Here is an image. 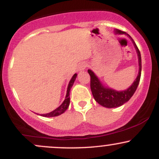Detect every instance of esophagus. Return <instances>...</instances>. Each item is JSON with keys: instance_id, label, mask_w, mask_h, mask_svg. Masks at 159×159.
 I'll return each instance as SVG.
<instances>
[{"instance_id": "esophagus-1", "label": "esophagus", "mask_w": 159, "mask_h": 159, "mask_svg": "<svg viewBox=\"0 0 159 159\" xmlns=\"http://www.w3.org/2000/svg\"><path fill=\"white\" fill-rule=\"evenodd\" d=\"M87 65L86 63H81V64L78 66V70L80 71V72H81V71H84L86 69V67H87Z\"/></svg>"}]
</instances>
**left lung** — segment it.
Wrapping results in <instances>:
<instances>
[{
	"mask_svg": "<svg viewBox=\"0 0 159 159\" xmlns=\"http://www.w3.org/2000/svg\"><path fill=\"white\" fill-rule=\"evenodd\" d=\"M114 31L115 34H126L124 31L118 30V29H116ZM127 35L130 37L129 34H127ZM131 39L132 40L133 44H134L136 52L138 53L139 72H138L136 79L134 80L132 84L127 90L123 91H116L105 87L93 71H91L90 69H88V71H87L90 76V88L93 96L95 100L102 106L108 107V108L121 106L132 98L133 94L137 90V87H138L140 79V75H141V57H140L139 49L137 47L135 43L133 41L132 38H131Z\"/></svg>",
	"mask_w": 159,
	"mask_h": 159,
	"instance_id": "left-lung-1",
	"label": "left lung"
}]
</instances>
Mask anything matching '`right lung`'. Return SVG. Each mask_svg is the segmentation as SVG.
Masks as SVG:
<instances>
[{"label":"right lung","mask_w":159,"mask_h":159,"mask_svg":"<svg viewBox=\"0 0 159 159\" xmlns=\"http://www.w3.org/2000/svg\"><path fill=\"white\" fill-rule=\"evenodd\" d=\"M77 77V74H75L72 78H71L70 81H69L68 87H67V91H66V98L63 101V102L57 108H56L55 110H54L52 112L48 113V114H42L41 116H46V117H52V116H59L64 113L66 109L68 108L69 103H70V97H69V92H70L71 90V87H72L75 81V78Z\"/></svg>","instance_id":"1"}]
</instances>
